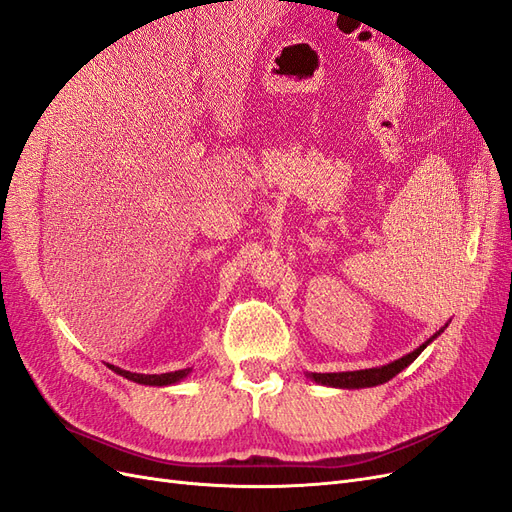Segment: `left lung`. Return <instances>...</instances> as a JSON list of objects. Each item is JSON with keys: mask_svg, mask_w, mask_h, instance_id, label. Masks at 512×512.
Returning a JSON list of instances; mask_svg holds the SVG:
<instances>
[{"mask_svg": "<svg viewBox=\"0 0 512 512\" xmlns=\"http://www.w3.org/2000/svg\"><path fill=\"white\" fill-rule=\"evenodd\" d=\"M447 325H449V323H447ZM447 325H444V327H447ZM444 327H440L432 338H427V340L419 346V349H415V351L404 355V357H400V359L391 361V364H387V366L366 368V370H353V372H327V374L308 372V378H310V381L319 383V385L336 387V389H364V387L383 385V383L391 381V378H393L395 374H400L404 368H408V366L412 364V361H415V359L423 353L425 346L430 344V342H434V340L444 332Z\"/></svg>", "mask_w": 512, "mask_h": 512, "instance_id": "left-lung-1", "label": "left lung"}]
</instances>
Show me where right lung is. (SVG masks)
Here are the masks:
<instances>
[{
  "mask_svg": "<svg viewBox=\"0 0 512 512\" xmlns=\"http://www.w3.org/2000/svg\"><path fill=\"white\" fill-rule=\"evenodd\" d=\"M112 372H117L119 376L127 378V381H134L138 385H148V387H168V385H176L183 381L191 374L193 368H183V370H174V372H166V374H138V372H129L117 366H110L106 364Z\"/></svg>",
  "mask_w": 512,
  "mask_h": 512,
  "instance_id": "right-lung-1",
  "label": "right lung"
}]
</instances>
